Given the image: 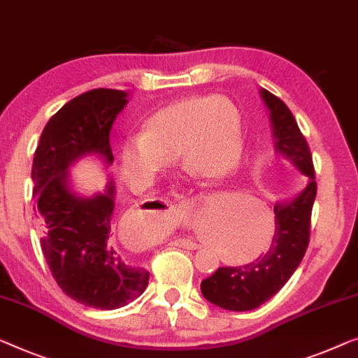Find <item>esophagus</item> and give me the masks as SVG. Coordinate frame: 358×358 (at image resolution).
I'll return each mask as SVG.
<instances>
[{
	"instance_id": "1",
	"label": "esophagus",
	"mask_w": 358,
	"mask_h": 358,
	"mask_svg": "<svg viewBox=\"0 0 358 358\" xmlns=\"http://www.w3.org/2000/svg\"><path fill=\"white\" fill-rule=\"evenodd\" d=\"M176 242H178V245H180L182 248H190V250H196V248L200 247L199 243L194 241H189V239H178Z\"/></svg>"
}]
</instances>
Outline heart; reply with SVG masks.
<instances>
[{
  "label": "heart",
  "mask_w": 358,
  "mask_h": 358,
  "mask_svg": "<svg viewBox=\"0 0 358 358\" xmlns=\"http://www.w3.org/2000/svg\"><path fill=\"white\" fill-rule=\"evenodd\" d=\"M242 150V119L224 96H192L158 110L143 124L142 136L121 145V169L132 187L153 182L159 171L179 155L184 168L200 178L215 179L236 166ZM258 224H245L237 234L241 245L260 241ZM271 236L268 237V242Z\"/></svg>",
  "instance_id": "1"
}]
</instances>
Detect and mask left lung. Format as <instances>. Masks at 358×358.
Returning <instances> with one entry per match:
<instances>
[{"instance_id": "8db88e82", "label": "left lung", "mask_w": 358, "mask_h": 358, "mask_svg": "<svg viewBox=\"0 0 358 358\" xmlns=\"http://www.w3.org/2000/svg\"><path fill=\"white\" fill-rule=\"evenodd\" d=\"M262 95L271 113L278 152L307 176L308 184L297 199L274 206V236L265 255L243 266L217 268L201 281L203 297L232 312L260 307L289 281L307 252L312 208L317 196L312 152L292 111L271 92L263 89Z\"/></svg>"}]
</instances>
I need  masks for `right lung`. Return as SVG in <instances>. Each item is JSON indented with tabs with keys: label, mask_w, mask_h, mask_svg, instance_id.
<instances>
[{
	"label": "right lung",
	"mask_w": 358,
	"mask_h": 358,
	"mask_svg": "<svg viewBox=\"0 0 358 358\" xmlns=\"http://www.w3.org/2000/svg\"><path fill=\"white\" fill-rule=\"evenodd\" d=\"M127 93L93 89L72 98L50 117L35 150L32 179L41 250L63 292L85 307L115 310L148 286L150 273L124 260L113 243L115 187L80 199L67 187L66 169L80 155L113 159L110 131Z\"/></svg>",
	"instance_id": "obj_1"
}]
</instances>
